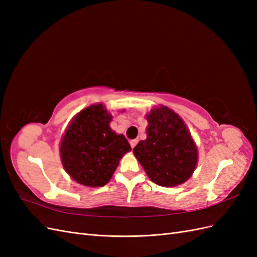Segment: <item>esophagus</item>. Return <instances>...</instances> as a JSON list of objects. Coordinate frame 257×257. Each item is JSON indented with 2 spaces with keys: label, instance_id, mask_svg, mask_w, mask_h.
<instances>
[{
  "label": "esophagus",
  "instance_id": "obj_1",
  "mask_svg": "<svg viewBox=\"0 0 257 257\" xmlns=\"http://www.w3.org/2000/svg\"><path fill=\"white\" fill-rule=\"evenodd\" d=\"M137 143H138V141H136V139H133V141H131V142H130L131 147H132V148H134V147L137 145Z\"/></svg>",
  "mask_w": 257,
  "mask_h": 257
}]
</instances>
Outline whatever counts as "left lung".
Returning a JSON list of instances; mask_svg holds the SVG:
<instances>
[{
  "label": "left lung",
  "instance_id": "1",
  "mask_svg": "<svg viewBox=\"0 0 257 257\" xmlns=\"http://www.w3.org/2000/svg\"><path fill=\"white\" fill-rule=\"evenodd\" d=\"M147 139L133 149L151 180L162 186L185 182L197 164V148L182 119L168 107L147 115Z\"/></svg>",
  "mask_w": 257,
  "mask_h": 257
}]
</instances>
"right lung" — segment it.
<instances>
[{
	"mask_svg": "<svg viewBox=\"0 0 257 257\" xmlns=\"http://www.w3.org/2000/svg\"><path fill=\"white\" fill-rule=\"evenodd\" d=\"M112 116L102 104L92 105L77 114L62 138V164L76 182L103 186L110 180L119 161L131 150L124 135L110 128Z\"/></svg>",
	"mask_w": 257,
	"mask_h": 257,
	"instance_id": "add662e5",
	"label": "right lung"
}]
</instances>
